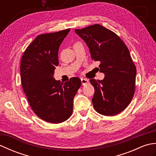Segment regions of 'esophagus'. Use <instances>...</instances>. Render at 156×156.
<instances>
[{
    "label": "esophagus",
    "instance_id": "1",
    "mask_svg": "<svg viewBox=\"0 0 156 156\" xmlns=\"http://www.w3.org/2000/svg\"><path fill=\"white\" fill-rule=\"evenodd\" d=\"M81 82L82 85H86L89 84V80L86 78H81Z\"/></svg>",
    "mask_w": 156,
    "mask_h": 156
}]
</instances>
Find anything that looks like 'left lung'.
Returning <instances> with one entry per match:
<instances>
[{
    "label": "left lung",
    "mask_w": 156,
    "mask_h": 156,
    "mask_svg": "<svg viewBox=\"0 0 156 156\" xmlns=\"http://www.w3.org/2000/svg\"><path fill=\"white\" fill-rule=\"evenodd\" d=\"M75 32L105 74L103 80H90L94 88L92 101L95 111L105 116L120 113L131 102L135 88L136 67L127 47L117 34L99 24L76 29Z\"/></svg>",
    "instance_id": "1"
}]
</instances>
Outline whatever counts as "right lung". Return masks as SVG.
I'll use <instances>...</instances> for the list:
<instances>
[{
	"instance_id": "add662e5",
	"label": "right lung",
	"mask_w": 156,
	"mask_h": 156,
	"mask_svg": "<svg viewBox=\"0 0 156 156\" xmlns=\"http://www.w3.org/2000/svg\"><path fill=\"white\" fill-rule=\"evenodd\" d=\"M70 29L38 35L23 54L21 78L23 91L35 115L51 123H60L72 114L73 99L81 80L73 77L65 83L54 78L59 64L58 50Z\"/></svg>"
}]
</instances>
